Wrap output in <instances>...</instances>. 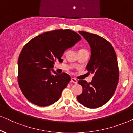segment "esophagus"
<instances>
[{
    "instance_id": "esophagus-1",
    "label": "esophagus",
    "mask_w": 133,
    "mask_h": 133,
    "mask_svg": "<svg viewBox=\"0 0 133 133\" xmlns=\"http://www.w3.org/2000/svg\"><path fill=\"white\" fill-rule=\"evenodd\" d=\"M70 82L75 84L77 83V80H76V78H71V80H70Z\"/></svg>"
}]
</instances>
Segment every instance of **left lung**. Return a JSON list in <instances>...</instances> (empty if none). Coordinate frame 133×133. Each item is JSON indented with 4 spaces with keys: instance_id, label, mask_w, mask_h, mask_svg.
<instances>
[{
    "instance_id": "8db88e82",
    "label": "left lung",
    "mask_w": 133,
    "mask_h": 133,
    "mask_svg": "<svg viewBox=\"0 0 133 133\" xmlns=\"http://www.w3.org/2000/svg\"><path fill=\"white\" fill-rule=\"evenodd\" d=\"M91 47L90 59L87 65L89 74H93L92 81L79 80L83 88L77 97L80 104L88 108H97L105 104L115 93L119 80L117 55L112 45L98 35L80 31Z\"/></svg>"
}]
</instances>
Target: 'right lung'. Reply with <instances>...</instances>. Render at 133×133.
Wrapping results in <instances>:
<instances>
[{
	"instance_id": "1",
	"label": "right lung",
	"mask_w": 133,
	"mask_h": 133,
	"mask_svg": "<svg viewBox=\"0 0 133 133\" xmlns=\"http://www.w3.org/2000/svg\"><path fill=\"white\" fill-rule=\"evenodd\" d=\"M82 39L70 29H59L38 35L24 45L18 61V81L26 98L38 106L51 105L61 97L70 81L66 73L50 72L56 59Z\"/></svg>"
}]
</instances>
